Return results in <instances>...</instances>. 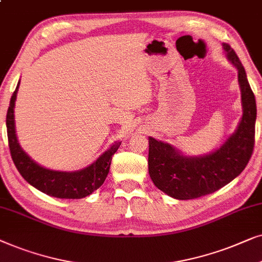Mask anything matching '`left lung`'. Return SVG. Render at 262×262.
<instances>
[{
    "mask_svg": "<svg viewBox=\"0 0 262 262\" xmlns=\"http://www.w3.org/2000/svg\"><path fill=\"white\" fill-rule=\"evenodd\" d=\"M226 56L238 71L243 115L236 132L211 155L186 157L171 145L149 139L148 172L155 186L171 198L189 200L214 193L246 169L254 149L256 103L238 56L223 44Z\"/></svg>",
    "mask_w": 262,
    "mask_h": 262,
    "instance_id": "left-lung-1",
    "label": "left lung"
}]
</instances>
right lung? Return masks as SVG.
Listing matches in <instances>:
<instances>
[{
	"mask_svg": "<svg viewBox=\"0 0 262 262\" xmlns=\"http://www.w3.org/2000/svg\"><path fill=\"white\" fill-rule=\"evenodd\" d=\"M19 83L10 98L6 118L10 156H12L17 171L31 186L50 195V196L60 199H81L92 194L105 181L107 173H109L111 159H113L115 152L120 147L121 142H115L95 163L80 171H55V170H49L38 165L23 151L16 139L15 125H14V105H15Z\"/></svg>",
	"mask_w": 262,
	"mask_h": 262,
	"instance_id": "right-lung-1",
	"label": "right lung"
}]
</instances>
